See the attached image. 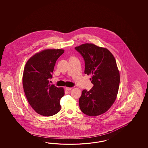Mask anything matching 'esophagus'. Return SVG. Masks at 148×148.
I'll list each match as a JSON object with an SVG mask.
<instances>
[{"mask_svg": "<svg viewBox=\"0 0 148 148\" xmlns=\"http://www.w3.org/2000/svg\"><path fill=\"white\" fill-rule=\"evenodd\" d=\"M72 87H66V90H70L71 89H72Z\"/></svg>", "mask_w": 148, "mask_h": 148, "instance_id": "obj_1", "label": "esophagus"}]
</instances>
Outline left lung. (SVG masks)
<instances>
[{"instance_id":"8db88e82","label":"left lung","mask_w":148,"mask_h":148,"mask_svg":"<svg viewBox=\"0 0 148 148\" xmlns=\"http://www.w3.org/2000/svg\"><path fill=\"white\" fill-rule=\"evenodd\" d=\"M75 50L83 57L85 73L91 75L94 85L89 91L82 90L79 107L88 116L99 115L110 109L116 98L120 78L116 60L107 49L94 44H82Z\"/></svg>"}]
</instances>
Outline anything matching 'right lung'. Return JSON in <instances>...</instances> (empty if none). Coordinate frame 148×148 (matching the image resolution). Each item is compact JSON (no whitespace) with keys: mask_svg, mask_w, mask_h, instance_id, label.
I'll return each mask as SVG.
<instances>
[{"mask_svg":"<svg viewBox=\"0 0 148 148\" xmlns=\"http://www.w3.org/2000/svg\"><path fill=\"white\" fill-rule=\"evenodd\" d=\"M64 53L62 49H47L36 53L25 64L23 85L25 96L35 111L50 116L61 110L60 101L64 95L62 87L50 85L49 79L57 59Z\"/></svg>","mask_w":148,"mask_h":148,"instance_id":"obj_1","label":"right lung"}]
</instances>
